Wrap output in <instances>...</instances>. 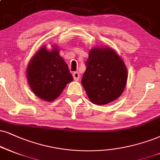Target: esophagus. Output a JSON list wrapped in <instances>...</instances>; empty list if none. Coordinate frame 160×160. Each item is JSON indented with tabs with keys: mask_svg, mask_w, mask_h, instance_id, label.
Returning <instances> with one entry per match:
<instances>
[{
	"mask_svg": "<svg viewBox=\"0 0 160 160\" xmlns=\"http://www.w3.org/2000/svg\"><path fill=\"white\" fill-rule=\"evenodd\" d=\"M72 76H73V78L75 81H78L80 78V74L78 73V72H74L73 74H72Z\"/></svg>",
	"mask_w": 160,
	"mask_h": 160,
	"instance_id": "1",
	"label": "esophagus"
}]
</instances>
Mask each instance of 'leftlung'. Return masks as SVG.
Returning <instances> with one entry per match:
<instances>
[{
	"label": "left lung",
	"instance_id": "obj_1",
	"mask_svg": "<svg viewBox=\"0 0 160 160\" xmlns=\"http://www.w3.org/2000/svg\"><path fill=\"white\" fill-rule=\"evenodd\" d=\"M82 86L93 104H106L122 95L128 79L125 63L110 47H95L89 52Z\"/></svg>",
	"mask_w": 160,
	"mask_h": 160
}]
</instances>
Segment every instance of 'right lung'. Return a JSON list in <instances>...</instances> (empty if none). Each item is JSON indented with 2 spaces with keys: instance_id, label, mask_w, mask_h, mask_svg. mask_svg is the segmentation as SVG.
<instances>
[{
  "instance_id": "right-lung-1",
  "label": "right lung",
  "mask_w": 160,
  "mask_h": 160,
  "mask_svg": "<svg viewBox=\"0 0 160 160\" xmlns=\"http://www.w3.org/2000/svg\"><path fill=\"white\" fill-rule=\"evenodd\" d=\"M27 76L32 92L47 102L58 98L67 84L73 80L57 47L51 51L44 46L41 47L31 58L27 66Z\"/></svg>"
}]
</instances>
